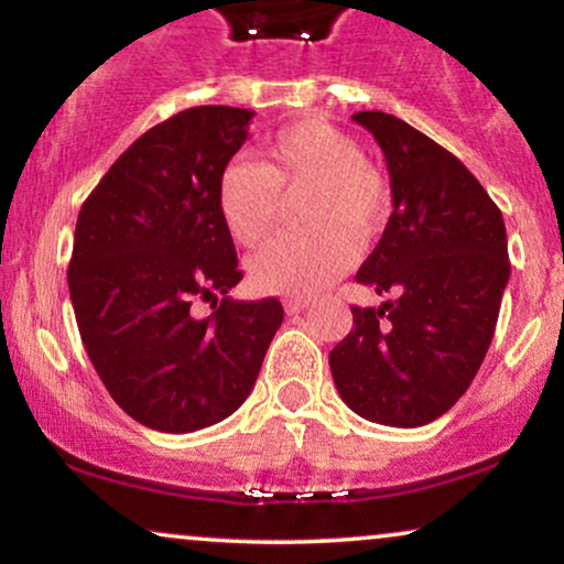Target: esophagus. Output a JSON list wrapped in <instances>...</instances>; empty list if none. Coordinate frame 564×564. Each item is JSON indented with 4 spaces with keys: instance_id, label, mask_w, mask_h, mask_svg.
<instances>
[{
    "instance_id": "1",
    "label": "esophagus",
    "mask_w": 564,
    "mask_h": 564,
    "mask_svg": "<svg viewBox=\"0 0 564 564\" xmlns=\"http://www.w3.org/2000/svg\"><path fill=\"white\" fill-rule=\"evenodd\" d=\"M283 307H286L289 315H294V313H302V310H307L310 302L307 300H286L283 302Z\"/></svg>"
}]
</instances>
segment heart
<instances>
[{
    "instance_id": "b5f03b06",
    "label": "heart",
    "mask_w": 564,
    "mask_h": 564,
    "mask_svg": "<svg viewBox=\"0 0 564 564\" xmlns=\"http://www.w3.org/2000/svg\"><path fill=\"white\" fill-rule=\"evenodd\" d=\"M304 185L302 217L313 228L275 238L251 260L254 283L273 294L326 289L358 257L351 230L373 236L390 209L384 174L358 142L326 121H296L264 142L260 164L232 161L219 174L217 209L232 241L260 246L275 228L281 193Z\"/></svg>"
}]
</instances>
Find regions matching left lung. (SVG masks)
Masks as SVG:
<instances>
[{
	"label": "left lung",
	"mask_w": 564,
	"mask_h": 564,
	"mask_svg": "<svg viewBox=\"0 0 564 564\" xmlns=\"http://www.w3.org/2000/svg\"><path fill=\"white\" fill-rule=\"evenodd\" d=\"M379 142L392 215L355 281L394 300L352 307L328 352L341 400L387 426L435 422L467 392L494 339L509 283L498 206L453 153L398 116H352Z\"/></svg>",
	"instance_id": "left-lung-1"
}]
</instances>
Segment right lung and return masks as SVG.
<instances>
[{
    "mask_svg": "<svg viewBox=\"0 0 564 564\" xmlns=\"http://www.w3.org/2000/svg\"><path fill=\"white\" fill-rule=\"evenodd\" d=\"M254 111L198 106L148 129L84 200L68 289L106 390L134 422L196 432L249 398L283 321L278 300L236 302V246L217 183ZM198 301L216 313L200 319Z\"/></svg>",
    "mask_w": 564,
    "mask_h": 564,
    "instance_id": "right-lung-1",
    "label": "right lung"
}]
</instances>
